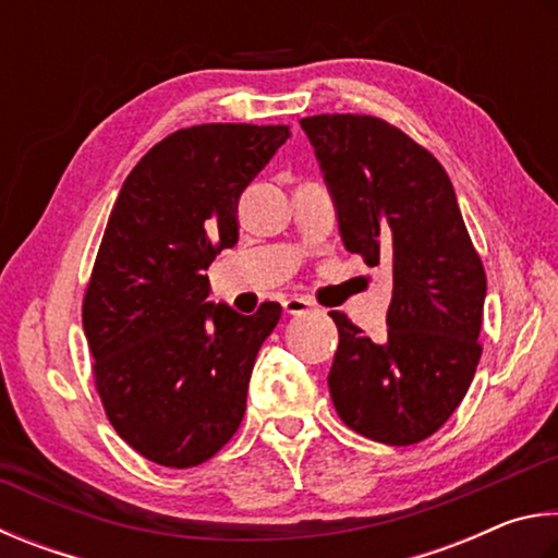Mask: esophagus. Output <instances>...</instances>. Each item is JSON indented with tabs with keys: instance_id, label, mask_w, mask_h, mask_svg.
I'll list each match as a JSON object with an SVG mask.
<instances>
[{
	"instance_id": "esophagus-1",
	"label": "esophagus",
	"mask_w": 558,
	"mask_h": 558,
	"mask_svg": "<svg viewBox=\"0 0 558 558\" xmlns=\"http://www.w3.org/2000/svg\"><path fill=\"white\" fill-rule=\"evenodd\" d=\"M281 306H284V314H289V316H304L311 308H314V304H311V301L304 296H289V299H284V304Z\"/></svg>"
}]
</instances>
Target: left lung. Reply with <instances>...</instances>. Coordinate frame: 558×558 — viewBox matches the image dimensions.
Listing matches in <instances>:
<instances>
[{
  "label": "left lung",
  "instance_id": "left-lung-1",
  "mask_svg": "<svg viewBox=\"0 0 558 558\" xmlns=\"http://www.w3.org/2000/svg\"><path fill=\"white\" fill-rule=\"evenodd\" d=\"M301 130L345 250L392 271L385 340L330 314L338 326L330 399L353 432L389 446L418 444L446 424L473 383L483 262L451 179L424 146L367 114L304 117Z\"/></svg>",
  "mask_w": 558,
  "mask_h": 558
}]
</instances>
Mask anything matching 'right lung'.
<instances>
[{
    "label": "right lung",
    "mask_w": 558,
    "mask_h": 558,
    "mask_svg": "<svg viewBox=\"0 0 558 558\" xmlns=\"http://www.w3.org/2000/svg\"><path fill=\"white\" fill-rule=\"evenodd\" d=\"M287 124H198L166 136L122 183L83 301L107 418L136 453L193 468L230 441L279 304L242 316L208 301L215 254Z\"/></svg>",
    "instance_id": "right-lung-1"
}]
</instances>
